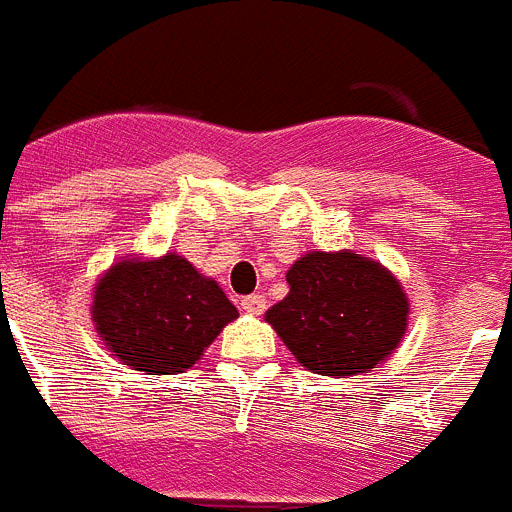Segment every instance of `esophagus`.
<instances>
[{
	"instance_id": "34e87169",
	"label": "esophagus",
	"mask_w": 512,
	"mask_h": 512,
	"mask_svg": "<svg viewBox=\"0 0 512 512\" xmlns=\"http://www.w3.org/2000/svg\"><path fill=\"white\" fill-rule=\"evenodd\" d=\"M241 307L246 312H251V315H261L266 310V300L264 295H248L241 300Z\"/></svg>"
}]
</instances>
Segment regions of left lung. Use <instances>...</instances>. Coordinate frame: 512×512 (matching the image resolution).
<instances>
[{"mask_svg":"<svg viewBox=\"0 0 512 512\" xmlns=\"http://www.w3.org/2000/svg\"><path fill=\"white\" fill-rule=\"evenodd\" d=\"M289 295L266 323L305 369L354 377L377 369L408 328V297L379 261L354 251H310L287 271Z\"/></svg>","mask_w":512,"mask_h":512,"instance_id":"8db88e82","label":"left lung"}]
</instances>
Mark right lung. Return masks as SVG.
Instances as JSON below:
<instances>
[{
	"mask_svg": "<svg viewBox=\"0 0 512 512\" xmlns=\"http://www.w3.org/2000/svg\"><path fill=\"white\" fill-rule=\"evenodd\" d=\"M235 318L220 284L176 253L117 261L94 287V328L135 372L182 374Z\"/></svg>",
	"mask_w": 512,
	"mask_h": 512,
	"instance_id": "obj_1",
	"label": "right lung"
}]
</instances>
